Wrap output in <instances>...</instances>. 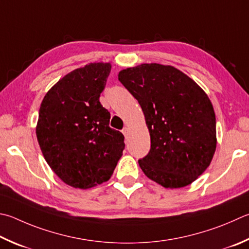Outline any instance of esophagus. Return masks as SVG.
I'll return each instance as SVG.
<instances>
[{"label":"esophagus","instance_id":"obj_1","mask_svg":"<svg viewBox=\"0 0 249 249\" xmlns=\"http://www.w3.org/2000/svg\"><path fill=\"white\" fill-rule=\"evenodd\" d=\"M128 132H129V128H128V126H125V127L123 128V130H122V133H123V135L124 136L126 137L127 136V134H128Z\"/></svg>","mask_w":249,"mask_h":249}]
</instances>
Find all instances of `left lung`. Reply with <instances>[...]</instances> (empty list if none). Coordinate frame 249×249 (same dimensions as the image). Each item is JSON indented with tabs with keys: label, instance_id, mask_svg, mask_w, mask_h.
Wrapping results in <instances>:
<instances>
[{
	"label": "left lung",
	"instance_id": "8db88e82",
	"mask_svg": "<svg viewBox=\"0 0 249 249\" xmlns=\"http://www.w3.org/2000/svg\"><path fill=\"white\" fill-rule=\"evenodd\" d=\"M119 80L137 99L151 148L138 161L144 175L165 188L199 178L216 148L215 114L195 80L171 65L143 63L122 70Z\"/></svg>",
	"mask_w": 249,
	"mask_h": 249
}]
</instances>
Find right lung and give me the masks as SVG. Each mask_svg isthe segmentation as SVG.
<instances>
[{
  "instance_id": "add662e5",
  "label": "right lung",
  "mask_w": 249,
  "mask_h": 249,
  "mask_svg": "<svg viewBox=\"0 0 249 249\" xmlns=\"http://www.w3.org/2000/svg\"><path fill=\"white\" fill-rule=\"evenodd\" d=\"M111 63H89L66 74L46 93L36 134L58 178L88 189L109 180L123 155L124 136L110 128V113L99 101Z\"/></svg>"
}]
</instances>
